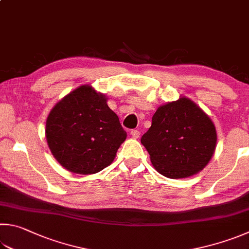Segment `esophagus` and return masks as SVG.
Segmentation results:
<instances>
[{
  "mask_svg": "<svg viewBox=\"0 0 249 249\" xmlns=\"http://www.w3.org/2000/svg\"><path fill=\"white\" fill-rule=\"evenodd\" d=\"M130 135H132V137H134V138H139L140 132L138 129H132L130 130Z\"/></svg>",
  "mask_w": 249,
  "mask_h": 249,
  "instance_id": "34e87169",
  "label": "esophagus"
}]
</instances>
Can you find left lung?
<instances>
[{
	"instance_id": "8db88e82",
	"label": "left lung",
	"mask_w": 249,
	"mask_h": 249,
	"mask_svg": "<svg viewBox=\"0 0 249 249\" xmlns=\"http://www.w3.org/2000/svg\"><path fill=\"white\" fill-rule=\"evenodd\" d=\"M140 142L160 174L185 178L209 163L216 132L210 117L191 99L182 97L158 107Z\"/></svg>"
}]
</instances>
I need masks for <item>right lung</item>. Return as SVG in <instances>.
<instances>
[{
    "label": "right lung",
    "mask_w": 249,
    "mask_h": 249,
    "mask_svg": "<svg viewBox=\"0 0 249 249\" xmlns=\"http://www.w3.org/2000/svg\"><path fill=\"white\" fill-rule=\"evenodd\" d=\"M126 136L105 94L88 85L57 102L47 119L46 137L53 157L77 174H94L110 165Z\"/></svg>",
    "instance_id": "obj_1"
}]
</instances>
